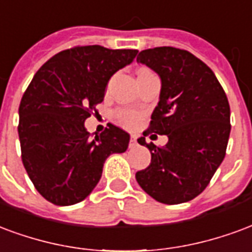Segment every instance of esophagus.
Wrapping results in <instances>:
<instances>
[{
    "instance_id": "34e87169",
    "label": "esophagus",
    "mask_w": 252,
    "mask_h": 252,
    "mask_svg": "<svg viewBox=\"0 0 252 252\" xmlns=\"http://www.w3.org/2000/svg\"><path fill=\"white\" fill-rule=\"evenodd\" d=\"M130 148H134V146H137V137L135 135H130V144H128Z\"/></svg>"
}]
</instances>
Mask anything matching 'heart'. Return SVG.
Instances as JSON below:
<instances>
[{"instance_id":"obj_1","label":"heart","mask_w":252,"mask_h":252,"mask_svg":"<svg viewBox=\"0 0 252 252\" xmlns=\"http://www.w3.org/2000/svg\"><path fill=\"white\" fill-rule=\"evenodd\" d=\"M141 72H148V69H144ZM117 117H118V121L125 126L127 127H131L134 125L138 122L139 115L135 111H131V110H119L117 113Z\"/></svg>"}]
</instances>
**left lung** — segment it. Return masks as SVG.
I'll return each instance as SVG.
<instances>
[{
	"label": "left lung",
	"mask_w": 252,
	"mask_h": 252,
	"mask_svg": "<svg viewBox=\"0 0 252 252\" xmlns=\"http://www.w3.org/2000/svg\"><path fill=\"white\" fill-rule=\"evenodd\" d=\"M137 62L158 73L161 94L138 139L152 161L135 179L159 203H187L207 188L224 159L231 131L228 99L212 69L185 49H145ZM152 132L168 135V144H148L144 137Z\"/></svg>",
	"instance_id": "obj_1"
}]
</instances>
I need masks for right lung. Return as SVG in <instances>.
<instances>
[{
	"label": "right lung",
	"instance_id": "1",
	"mask_svg": "<svg viewBox=\"0 0 252 252\" xmlns=\"http://www.w3.org/2000/svg\"><path fill=\"white\" fill-rule=\"evenodd\" d=\"M137 49L78 45L59 52L34 73L18 108L21 159L44 199L72 205L91 193L106 158L124 153L130 135L108 125L95 138L84 121L103 102L104 88Z\"/></svg>",
	"mask_w": 252,
	"mask_h": 252
}]
</instances>
